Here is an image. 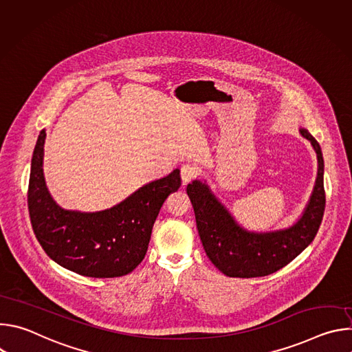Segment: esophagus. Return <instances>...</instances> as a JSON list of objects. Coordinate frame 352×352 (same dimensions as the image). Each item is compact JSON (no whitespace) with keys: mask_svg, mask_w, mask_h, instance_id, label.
I'll return each mask as SVG.
<instances>
[{"mask_svg":"<svg viewBox=\"0 0 352 352\" xmlns=\"http://www.w3.org/2000/svg\"><path fill=\"white\" fill-rule=\"evenodd\" d=\"M197 175H199V168L195 164H190V163L182 164V167H181L182 185H186L189 181L195 179Z\"/></svg>","mask_w":352,"mask_h":352,"instance_id":"1","label":"esophagus"}]
</instances>
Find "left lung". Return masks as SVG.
<instances>
[{
	"instance_id": "obj_1",
	"label": "left lung",
	"mask_w": 352,
	"mask_h": 352,
	"mask_svg": "<svg viewBox=\"0 0 352 352\" xmlns=\"http://www.w3.org/2000/svg\"><path fill=\"white\" fill-rule=\"evenodd\" d=\"M299 132L312 143L319 167L312 196L302 216L288 228L269 232L246 231L212 193L206 182L188 184L186 193L193 206L200 241L208 258L226 276L250 278L272 274L294 261L316 236L326 206L324 163L318 140L304 128Z\"/></svg>"
}]
</instances>
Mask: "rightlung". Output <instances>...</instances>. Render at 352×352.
Here are the masks:
<instances>
[{
  "label": "right lung",
  "mask_w": 352,
  "mask_h": 352,
  "mask_svg": "<svg viewBox=\"0 0 352 352\" xmlns=\"http://www.w3.org/2000/svg\"><path fill=\"white\" fill-rule=\"evenodd\" d=\"M44 142L43 129L34 146L28 189L30 223L44 252L60 266L86 277L131 273L146 255L164 200L181 186L179 170L143 185L110 209L65 210L54 202L44 181Z\"/></svg>",
  "instance_id": "1"
}]
</instances>
